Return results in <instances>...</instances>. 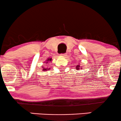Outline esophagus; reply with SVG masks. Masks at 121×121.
<instances>
[{
  "mask_svg": "<svg viewBox=\"0 0 121 121\" xmlns=\"http://www.w3.org/2000/svg\"><path fill=\"white\" fill-rule=\"evenodd\" d=\"M60 56H66V54H61Z\"/></svg>",
  "mask_w": 121,
  "mask_h": 121,
  "instance_id": "esophagus-1",
  "label": "esophagus"
}]
</instances>
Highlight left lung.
I'll list each match as a JSON object with an SVG mask.
<instances>
[{"mask_svg": "<svg viewBox=\"0 0 121 121\" xmlns=\"http://www.w3.org/2000/svg\"><path fill=\"white\" fill-rule=\"evenodd\" d=\"M82 67V66H80V65H76V69L77 70H79V69H81Z\"/></svg>", "mask_w": 121, "mask_h": 121, "instance_id": "obj_1", "label": "left lung"}]
</instances>
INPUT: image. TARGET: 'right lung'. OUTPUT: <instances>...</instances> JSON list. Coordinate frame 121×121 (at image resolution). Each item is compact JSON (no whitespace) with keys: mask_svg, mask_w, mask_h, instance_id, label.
I'll list each match as a JSON object with an SVG mask.
<instances>
[{"mask_svg":"<svg viewBox=\"0 0 121 121\" xmlns=\"http://www.w3.org/2000/svg\"><path fill=\"white\" fill-rule=\"evenodd\" d=\"M49 62H52V58H48L47 60H46L45 62V63L46 64H48ZM42 67H43V71H47V70L49 69H48V68H45L43 66H42Z\"/></svg>","mask_w":121,"mask_h":121,"instance_id":"1","label":"right lung"}]
</instances>
